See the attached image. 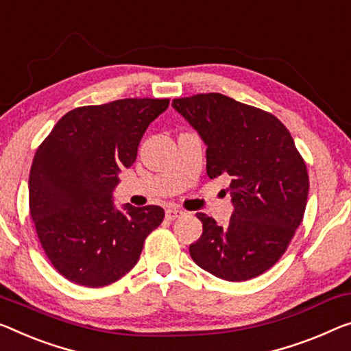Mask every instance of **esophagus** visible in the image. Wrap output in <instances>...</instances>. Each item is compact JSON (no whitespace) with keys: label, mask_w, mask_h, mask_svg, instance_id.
Returning a JSON list of instances; mask_svg holds the SVG:
<instances>
[{"label":"esophagus","mask_w":351,"mask_h":351,"mask_svg":"<svg viewBox=\"0 0 351 351\" xmlns=\"http://www.w3.org/2000/svg\"><path fill=\"white\" fill-rule=\"evenodd\" d=\"M182 214H184V211H182V209L176 208V206H171V208H167V211H165V217L169 219V221H175V219L181 217Z\"/></svg>","instance_id":"1"}]
</instances>
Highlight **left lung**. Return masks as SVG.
I'll return each instance as SVG.
<instances>
[{
  "label": "left lung",
  "instance_id": "left-lung-1",
  "mask_svg": "<svg viewBox=\"0 0 351 351\" xmlns=\"http://www.w3.org/2000/svg\"><path fill=\"white\" fill-rule=\"evenodd\" d=\"M171 107L206 145L208 176H232L228 226L197 213L203 233L189 245L192 260L230 282L263 274L289 247L309 195L290 132L274 114L219 93L173 99Z\"/></svg>",
  "mask_w": 351,
  "mask_h": 351
}]
</instances>
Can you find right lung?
I'll use <instances>...</instances> for the list:
<instances>
[{
	"label": "right lung",
	"instance_id": "obj_1",
	"mask_svg": "<svg viewBox=\"0 0 351 351\" xmlns=\"http://www.w3.org/2000/svg\"><path fill=\"white\" fill-rule=\"evenodd\" d=\"M169 99H119L66 113L36 151L29 213L47 257L61 276L104 287L134 268L148 234L164 221L156 205L117 208L119 173L137 159L148 125Z\"/></svg>",
	"mask_w": 351,
	"mask_h": 351
}]
</instances>
